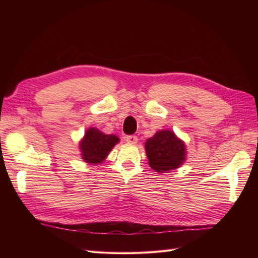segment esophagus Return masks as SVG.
Here are the masks:
<instances>
[{
  "mask_svg": "<svg viewBox=\"0 0 258 258\" xmlns=\"http://www.w3.org/2000/svg\"><path fill=\"white\" fill-rule=\"evenodd\" d=\"M126 141L127 143H130V144H136L138 142V138L136 136H127Z\"/></svg>",
  "mask_w": 258,
  "mask_h": 258,
  "instance_id": "1",
  "label": "esophagus"
}]
</instances>
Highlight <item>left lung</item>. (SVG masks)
I'll return each instance as SVG.
<instances>
[{"label": "left lung", "mask_w": 258, "mask_h": 258, "mask_svg": "<svg viewBox=\"0 0 258 258\" xmlns=\"http://www.w3.org/2000/svg\"><path fill=\"white\" fill-rule=\"evenodd\" d=\"M148 163L156 172L168 173L185 161V144L172 131L163 130L145 143Z\"/></svg>", "instance_id": "1"}]
</instances>
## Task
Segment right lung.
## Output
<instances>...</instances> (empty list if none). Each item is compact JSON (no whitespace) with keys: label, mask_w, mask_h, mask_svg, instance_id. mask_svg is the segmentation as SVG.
<instances>
[{"label":"right lung","mask_w":258,"mask_h":258,"mask_svg":"<svg viewBox=\"0 0 258 258\" xmlns=\"http://www.w3.org/2000/svg\"><path fill=\"white\" fill-rule=\"evenodd\" d=\"M118 141L119 139L116 136L104 135L96 128H90L86 131L80 144L82 157L89 163L102 162Z\"/></svg>","instance_id":"1"}]
</instances>
